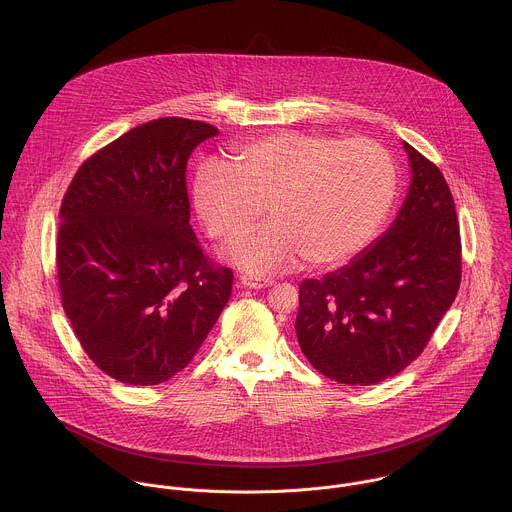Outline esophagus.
Returning a JSON list of instances; mask_svg holds the SVG:
<instances>
[{
    "mask_svg": "<svg viewBox=\"0 0 512 512\" xmlns=\"http://www.w3.org/2000/svg\"><path fill=\"white\" fill-rule=\"evenodd\" d=\"M240 286L250 288V290H264L270 288L274 282L272 280H262V278H252V276H240Z\"/></svg>",
    "mask_w": 512,
    "mask_h": 512,
    "instance_id": "esophagus-1",
    "label": "esophagus"
}]
</instances>
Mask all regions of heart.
I'll return each mask as SVG.
<instances>
[{"label": "heart", "mask_w": 512, "mask_h": 512, "mask_svg": "<svg viewBox=\"0 0 512 512\" xmlns=\"http://www.w3.org/2000/svg\"><path fill=\"white\" fill-rule=\"evenodd\" d=\"M193 193L199 219L222 244L240 240L266 205L272 222L232 250L240 268L270 274L303 260L335 268L380 230L396 195V167L372 140L282 132L236 149L226 167H201Z\"/></svg>", "instance_id": "heart-1"}]
</instances>
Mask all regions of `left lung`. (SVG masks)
<instances>
[{"label": "left lung", "mask_w": 512, "mask_h": 512, "mask_svg": "<svg viewBox=\"0 0 512 512\" xmlns=\"http://www.w3.org/2000/svg\"><path fill=\"white\" fill-rule=\"evenodd\" d=\"M402 144L412 179L390 228L347 266L299 284L297 343L341 384H378L416 361L459 290L451 191L430 159Z\"/></svg>", "instance_id": "obj_1"}]
</instances>
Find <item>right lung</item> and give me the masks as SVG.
Masks as SVG:
<instances>
[{
	"label": "right lung",
	"mask_w": 512,
	"mask_h": 512,
	"mask_svg": "<svg viewBox=\"0 0 512 512\" xmlns=\"http://www.w3.org/2000/svg\"><path fill=\"white\" fill-rule=\"evenodd\" d=\"M211 124L159 118L86 159L61 205L57 270L74 333L108 376L134 386L191 363L232 292L189 224L185 169Z\"/></svg>",
	"instance_id": "obj_1"
}]
</instances>
